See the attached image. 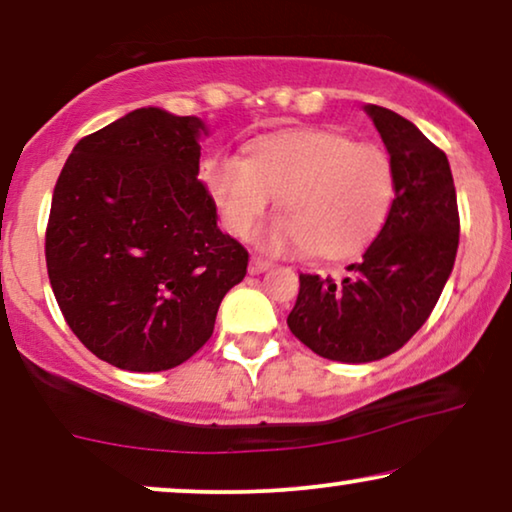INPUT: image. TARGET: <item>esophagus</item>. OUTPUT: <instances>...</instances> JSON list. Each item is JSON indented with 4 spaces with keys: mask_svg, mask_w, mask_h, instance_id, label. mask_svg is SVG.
Instances as JSON below:
<instances>
[{
    "mask_svg": "<svg viewBox=\"0 0 512 512\" xmlns=\"http://www.w3.org/2000/svg\"><path fill=\"white\" fill-rule=\"evenodd\" d=\"M270 268H272V263L265 261V258H258V256L251 258V263H249V272H251V275H261V272L270 270Z\"/></svg>",
    "mask_w": 512,
    "mask_h": 512,
    "instance_id": "1",
    "label": "esophagus"
}]
</instances>
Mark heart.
Masks as SVG:
<instances>
[{
	"instance_id": "heart-1",
	"label": "heart",
	"mask_w": 512,
	"mask_h": 512,
	"mask_svg": "<svg viewBox=\"0 0 512 512\" xmlns=\"http://www.w3.org/2000/svg\"><path fill=\"white\" fill-rule=\"evenodd\" d=\"M205 181L223 226L249 237L282 195L286 216L258 233L272 254L349 258L370 244L394 200V167L375 144L321 128L284 130L258 139L249 158L216 156Z\"/></svg>"
}]
</instances>
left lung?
Returning <instances> with one entry per match:
<instances>
[{
	"label": "left lung",
	"instance_id": "obj_1",
	"mask_svg": "<svg viewBox=\"0 0 512 512\" xmlns=\"http://www.w3.org/2000/svg\"><path fill=\"white\" fill-rule=\"evenodd\" d=\"M394 167L387 221L352 275H300L286 319L314 354L342 363H368L401 349L436 307L459 247L457 191L447 156L408 118L368 104Z\"/></svg>",
	"mask_w": 512,
	"mask_h": 512
}]
</instances>
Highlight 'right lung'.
Masks as SVG:
<instances>
[{
	"instance_id": "obj_1",
	"label": "right lung",
	"mask_w": 512,
	"mask_h": 512,
	"mask_svg": "<svg viewBox=\"0 0 512 512\" xmlns=\"http://www.w3.org/2000/svg\"><path fill=\"white\" fill-rule=\"evenodd\" d=\"M200 135V118L135 109L83 137L55 184L48 279L76 338L116 368L191 359L247 275V249L216 226L198 179Z\"/></svg>"
}]
</instances>
